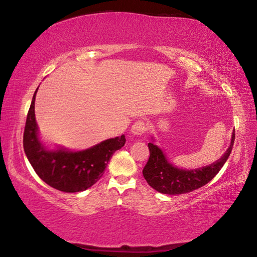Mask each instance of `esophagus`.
Returning <instances> with one entry per match:
<instances>
[{"mask_svg":"<svg viewBox=\"0 0 257 257\" xmlns=\"http://www.w3.org/2000/svg\"><path fill=\"white\" fill-rule=\"evenodd\" d=\"M146 131H147V125H146V123L142 120L136 121L133 124V126H132V130H131L132 134L137 135V136H141V135L145 134Z\"/></svg>","mask_w":257,"mask_h":257,"instance_id":"1","label":"esophagus"}]
</instances>
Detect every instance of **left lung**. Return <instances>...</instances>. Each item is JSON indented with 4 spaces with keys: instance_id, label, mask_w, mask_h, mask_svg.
<instances>
[{
    "instance_id": "obj_1",
    "label": "left lung",
    "mask_w": 257,
    "mask_h": 257,
    "mask_svg": "<svg viewBox=\"0 0 257 257\" xmlns=\"http://www.w3.org/2000/svg\"><path fill=\"white\" fill-rule=\"evenodd\" d=\"M234 143V130L229 148L216 162L197 170H182L166 160L163 151L152 143L148 144L150 156L143 170L149 186L165 195H182L206 185L216 176L230 156Z\"/></svg>"
}]
</instances>
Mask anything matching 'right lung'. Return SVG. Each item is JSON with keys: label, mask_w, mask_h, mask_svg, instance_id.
<instances>
[{"label": "right lung", "mask_w": 257, "mask_h": 257, "mask_svg": "<svg viewBox=\"0 0 257 257\" xmlns=\"http://www.w3.org/2000/svg\"><path fill=\"white\" fill-rule=\"evenodd\" d=\"M37 91L27 114L24 132V149L28 160L38 176L53 188L64 192L86 190L102 176L112 155L125 144V136L110 138L83 151L47 150L38 137L34 114Z\"/></svg>", "instance_id": "obj_1"}]
</instances>
